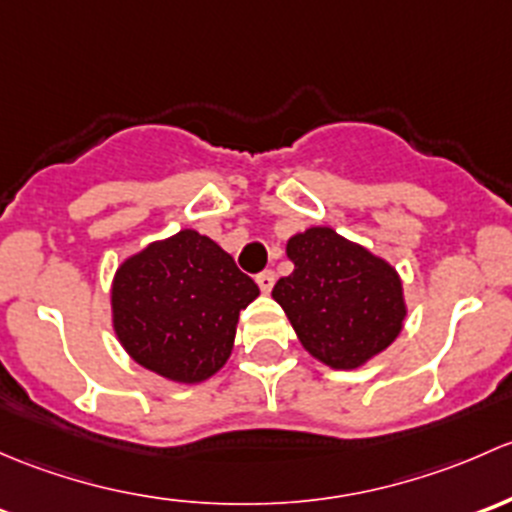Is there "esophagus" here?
<instances>
[{
	"label": "esophagus",
	"mask_w": 512,
	"mask_h": 512,
	"mask_svg": "<svg viewBox=\"0 0 512 512\" xmlns=\"http://www.w3.org/2000/svg\"><path fill=\"white\" fill-rule=\"evenodd\" d=\"M256 283L263 293H271L273 283H276V276H273V271H261L256 276Z\"/></svg>",
	"instance_id": "1"
}]
</instances>
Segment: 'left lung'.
<instances>
[{"label": "left lung", "instance_id": "obj_1", "mask_svg": "<svg viewBox=\"0 0 512 512\" xmlns=\"http://www.w3.org/2000/svg\"><path fill=\"white\" fill-rule=\"evenodd\" d=\"M291 276L273 286L300 345L333 370H355L387 350L407 318L402 278L384 258L330 226L288 239Z\"/></svg>", "mask_w": 512, "mask_h": 512}]
</instances>
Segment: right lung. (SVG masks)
Masks as SVG:
<instances>
[{
  "mask_svg": "<svg viewBox=\"0 0 512 512\" xmlns=\"http://www.w3.org/2000/svg\"><path fill=\"white\" fill-rule=\"evenodd\" d=\"M258 286L209 236L182 229L125 258L110 305L120 345L145 370L197 384L226 365Z\"/></svg>",
  "mask_w": 512,
  "mask_h": 512,
  "instance_id": "obj_1",
  "label": "right lung"
}]
</instances>
